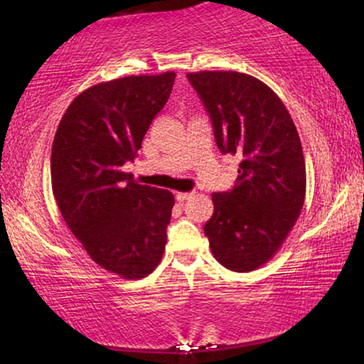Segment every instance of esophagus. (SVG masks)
<instances>
[{
  "instance_id": "obj_1",
  "label": "esophagus",
  "mask_w": 364,
  "mask_h": 364,
  "mask_svg": "<svg viewBox=\"0 0 364 364\" xmlns=\"http://www.w3.org/2000/svg\"><path fill=\"white\" fill-rule=\"evenodd\" d=\"M189 197H193V193H176V200H178V202L188 200Z\"/></svg>"
}]
</instances>
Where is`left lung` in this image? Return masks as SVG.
<instances>
[{"label": "left lung", "mask_w": 364, "mask_h": 364, "mask_svg": "<svg viewBox=\"0 0 364 364\" xmlns=\"http://www.w3.org/2000/svg\"><path fill=\"white\" fill-rule=\"evenodd\" d=\"M223 154L241 159L234 188L213 193L204 226L213 257L237 273L254 271L279 250L305 200L300 138L282 101L241 72L188 73Z\"/></svg>", "instance_id": "1"}]
</instances>
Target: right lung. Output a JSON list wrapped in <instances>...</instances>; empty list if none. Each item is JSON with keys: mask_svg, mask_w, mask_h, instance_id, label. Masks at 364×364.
Listing matches in <instances>:
<instances>
[{"mask_svg": "<svg viewBox=\"0 0 364 364\" xmlns=\"http://www.w3.org/2000/svg\"><path fill=\"white\" fill-rule=\"evenodd\" d=\"M175 77L91 86L72 101L53 141L51 184L64 221L93 262L125 279L152 273L167 244L173 194L138 184L122 167L136 159Z\"/></svg>", "mask_w": 364, "mask_h": 364, "instance_id": "add662e5", "label": "right lung"}]
</instances>
